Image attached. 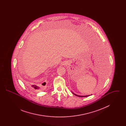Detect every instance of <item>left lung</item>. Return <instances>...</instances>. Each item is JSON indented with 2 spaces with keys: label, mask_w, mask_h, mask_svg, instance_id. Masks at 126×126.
<instances>
[{
  "label": "left lung",
  "mask_w": 126,
  "mask_h": 126,
  "mask_svg": "<svg viewBox=\"0 0 126 126\" xmlns=\"http://www.w3.org/2000/svg\"><path fill=\"white\" fill-rule=\"evenodd\" d=\"M103 58H104V57H103ZM105 60H106L105 61ZM104 61H105V66H106V65H107V62H106V61H107L106 59H105V61L104 60ZM72 93H73V94L74 95H75L76 96H78V97H87V96H90V95H85V96H80V95H77V94H74V93H73V92H72ZM91 95H92V94H91Z\"/></svg>",
  "instance_id": "8db88e82"
}]
</instances>
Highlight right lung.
I'll return each instance as SVG.
<instances>
[{
    "label": "right lung",
    "mask_w": 126,
    "mask_h": 126,
    "mask_svg": "<svg viewBox=\"0 0 126 126\" xmlns=\"http://www.w3.org/2000/svg\"><path fill=\"white\" fill-rule=\"evenodd\" d=\"M46 82H44V83H43L42 84V86H37V85H35V84H32V85H31V87H32V88H33L34 89H35V90H41V89H42V88H43V86H44L46 85Z\"/></svg>",
    "instance_id": "add662e5"
}]
</instances>
